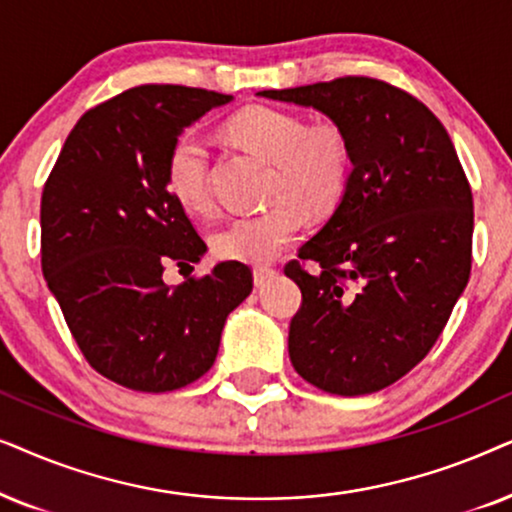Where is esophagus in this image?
I'll use <instances>...</instances> for the list:
<instances>
[{
  "label": "esophagus",
  "instance_id": "obj_1",
  "mask_svg": "<svg viewBox=\"0 0 512 512\" xmlns=\"http://www.w3.org/2000/svg\"><path fill=\"white\" fill-rule=\"evenodd\" d=\"M271 276H276V269H271V267H255V271H252V278H255V285L267 283Z\"/></svg>",
  "mask_w": 512,
  "mask_h": 512
}]
</instances>
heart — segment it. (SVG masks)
<instances>
[{
	"label": "heart",
	"instance_id": "1",
	"mask_svg": "<svg viewBox=\"0 0 512 512\" xmlns=\"http://www.w3.org/2000/svg\"><path fill=\"white\" fill-rule=\"evenodd\" d=\"M224 133L245 152L271 161L269 208L238 215L213 236L224 260L267 264L304 227L306 217L332 213L351 177V142L339 124H306L302 114L274 105H248L224 124ZM166 187L187 213H213L210 154L199 133L185 131L170 145Z\"/></svg>",
	"mask_w": 512,
	"mask_h": 512
}]
</instances>
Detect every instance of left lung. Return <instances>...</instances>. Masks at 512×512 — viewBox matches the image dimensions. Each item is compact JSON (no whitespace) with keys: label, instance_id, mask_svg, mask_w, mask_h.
<instances>
[{"label":"left lung","instance_id":"left-lung-1","mask_svg":"<svg viewBox=\"0 0 512 512\" xmlns=\"http://www.w3.org/2000/svg\"><path fill=\"white\" fill-rule=\"evenodd\" d=\"M260 95L320 109L351 142L342 203L285 264L302 290L292 367L325 393H377L426 358L466 288L468 177L442 121L388 81L349 74Z\"/></svg>","mask_w":512,"mask_h":512}]
</instances>
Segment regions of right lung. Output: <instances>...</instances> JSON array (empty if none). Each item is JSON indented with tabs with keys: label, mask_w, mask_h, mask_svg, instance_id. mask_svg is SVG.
Here are the masks:
<instances>
[{
	"label": "right lung",
	"mask_w": 512,
	"mask_h": 512,
	"mask_svg": "<svg viewBox=\"0 0 512 512\" xmlns=\"http://www.w3.org/2000/svg\"><path fill=\"white\" fill-rule=\"evenodd\" d=\"M231 95L145 84L88 109L42 192V271L88 365L114 384L166 393L215 363L224 320L252 290L243 262L182 285L163 271L206 241L166 187L177 135Z\"/></svg>",
	"instance_id": "1"
}]
</instances>
